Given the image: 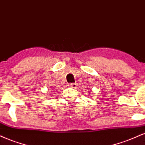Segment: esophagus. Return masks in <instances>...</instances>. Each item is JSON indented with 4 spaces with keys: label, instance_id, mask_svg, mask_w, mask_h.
I'll return each instance as SVG.
<instances>
[{
    "label": "esophagus",
    "instance_id": "1",
    "mask_svg": "<svg viewBox=\"0 0 145 145\" xmlns=\"http://www.w3.org/2000/svg\"><path fill=\"white\" fill-rule=\"evenodd\" d=\"M77 86H78L77 83H70V84H69V87L73 88V89H76V88L77 87Z\"/></svg>",
    "mask_w": 145,
    "mask_h": 145
}]
</instances>
